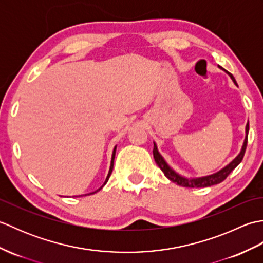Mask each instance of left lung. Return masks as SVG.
<instances>
[{
  "mask_svg": "<svg viewBox=\"0 0 263 263\" xmlns=\"http://www.w3.org/2000/svg\"><path fill=\"white\" fill-rule=\"evenodd\" d=\"M220 68V66H219ZM221 69V68H220ZM226 73L231 77V79L233 80V82L236 85V81H235V78L233 77V74H231L230 72H227L226 70H224ZM248 135H249V122L247 126H245V139H244V142H243V146L241 152L236 156L235 158H234L230 164H227L225 167H222L220 171H218L214 174H210V175H206V176H201V177H185V176H182L176 173L174 170L172 168V167L166 163V160L164 159L163 156H161L158 152V148H157V144L154 142V158L156 164L159 166V168L163 171V173L165 174V176L171 180L172 182L176 183L177 185L180 186H184V187H208L211 185H215V184H219L222 181L225 180V178L231 174V172H233V170L236 168V166L241 163L243 157H244V154H245V150H247V144H248Z\"/></svg>",
  "mask_w": 263,
  "mask_h": 263,
  "instance_id": "obj_1",
  "label": "left lung"
}]
</instances>
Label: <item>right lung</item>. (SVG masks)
<instances>
[{"instance_id": "add662e5", "label": "right lung", "mask_w": 263, "mask_h": 263, "mask_svg": "<svg viewBox=\"0 0 263 263\" xmlns=\"http://www.w3.org/2000/svg\"><path fill=\"white\" fill-rule=\"evenodd\" d=\"M115 152H116V146L114 147V150H113V154H111V160H110V166H109V171H108V174H107V177H106V180H105V182H104V184L102 186H100L97 191H95V192H91V193H89V194H93V193H96V192H98L99 190H102L103 189V186L105 185L106 183H107V181H108V178H109V176H110V174H111V172H113V166H114V158H115Z\"/></svg>"}]
</instances>
